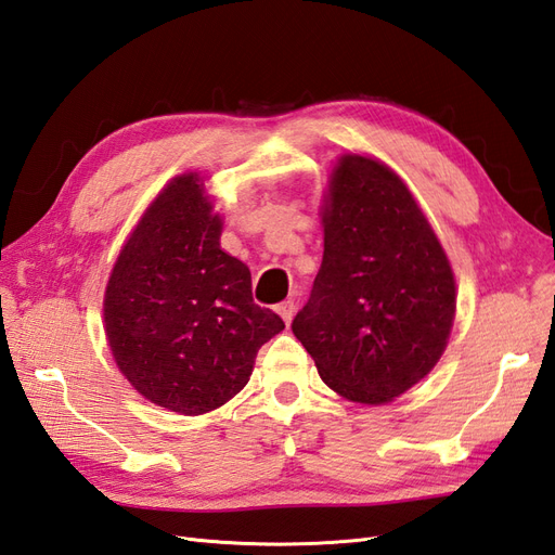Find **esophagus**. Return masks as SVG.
I'll list each match as a JSON object with an SVG mask.
<instances>
[{
	"mask_svg": "<svg viewBox=\"0 0 555 555\" xmlns=\"http://www.w3.org/2000/svg\"><path fill=\"white\" fill-rule=\"evenodd\" d=\"M278 312H280V317L284 319V324H292V319H294V312H296V304L294 300H284V304H280L278 306Z\"/></svg>",
	"mask_w": 555,
	"mask_h": 555,
	"instance_id": "34e87169",
	"label": "esophagus"
}]
</instances>
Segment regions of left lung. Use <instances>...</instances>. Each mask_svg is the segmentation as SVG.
I'll use <instances>...</instances> for the list:
<instances>
[{"label":"left lung","mask_w":555,"mask_h":555,"mask_svg":"<svg viewBox=\"0 0 555 555\" xmlns=\"http://www.w3.org/2000/svg\"><path fill=\"white\" fill-rule=\"evenodd\" d=\"M324 198V259L292 331L335 393L382 405L440 361L456 282L422 208L386 164L343 155Z\"/></svg>","instance_id":"obj_1"}]
</instances>
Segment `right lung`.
Wrapping results in <instances>:
<instances>
[{
	"label": "right lung",
	"mask_w": 555,
	"mask_h": 555,
	"mask_svg": "<svg viewBox=\"0 0 555 555\" xmlns=\"http://www.w3.org/2000/svg\"><path fill=\"white\" fill-rule=\"evenodd\" d=\"M196 173L173 178L120 249L104 326L120 373L143 398L196 416L247 384L257 351L284 328L251 298L249 268L220 247Z\"/></svg>",
	"instance_id": "right-lung-1"
}]
</instances>
